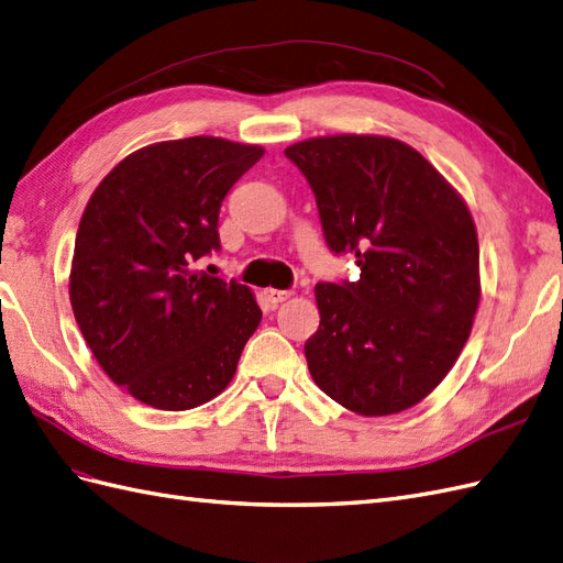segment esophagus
Segmentation results:
<instances>
[{"mask_svg":"<svg viewBox=\"0 0 563 563\" xmlns=\"http://www.w3.org/2000/svg\"><path fill=\"white\" fill-rule=\"evenodd\" d=\"M264 297L271 301V305H280V301H285L287 297H290V292H287V290H273V287H271V290L264 292Z\"/></svg>","mask_w":563,"mask_h":563,"instance_id":"esophagus-1","label":"esophagus"}]
</instances>
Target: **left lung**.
Wrapping results in <instances>:
<instances>
[{"label": "left lung", "mask_w": 563, "mask_h": 563, "mask_svg": "<svg viewBox=\"0 0 563 563\" xmlns=\"http://www.w3.org/2000/svg\"><path fill=\"white\" fill-rule=\"evenodd\" d=\"M285 156L311 185L330 252L362 271L316 285L321 325L305 344L313 383L362 416L419 405L464 350L481 301L466 201L393 137H311Z\"/></svg>", "instance_id": "obj_1"}]
</instances>
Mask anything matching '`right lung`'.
<instances>
[{
    "label": "right lung",
    "mask_w": 563,
    "mask_h": 563,
    "mask_svg": "<svg viewBox=\"0 0 563 563\" xmlns=\"http://www.w3.org/2000/svg\"><path fill=\"white\" fill-rule=\"evenodd\" d=\"M264 150L223 137L156 142L97 185L76 235L70 307L107 376L142 405L195 409L233 380L262 309L195 262L221 250V201Z\"/></svg>",
    "instance_id": "1"
}]
</instances>
